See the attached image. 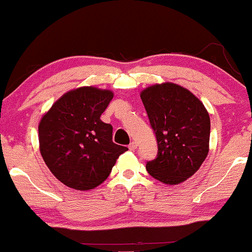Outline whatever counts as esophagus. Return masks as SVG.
Returning <instances> with one entry per match:
<instances>
[{
  "mask_svg": "<svg viewBox=\"0 0 252 252\" xmlns=\"http://www.w3.org/2000/svg\"><path fill=\"white\" fill-rule=\"evenodd\" d=\"M136 148H137V143L134 142V141H132V142H130V144H129V149L134 152V150H135Z\"/></svg>",
  "mask_w": 252,
  "mask_h": 252,
  "instance_id": "esophagus-1",
  "label": "esophagus"
}]
</instances>
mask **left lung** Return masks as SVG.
I'll return each mask as SVG.
<instances>
[{"mask_svg":"<svg viewBox=\"0 0 252 252\" xmlns=\"http://www.w3.org/2000/svg\"><path fill=\"white\" fill-rule=\"evenodd\" d=\"M150 126L158 141V156L147 172L166 185H179L200 168L210 149V115L189 90L174 83L141 91Z\"/></svg>","mask_w":252,"mask_h":252,"instance_id":"1","label":"left lung"}]
</instances>
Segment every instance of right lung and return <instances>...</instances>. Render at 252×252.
<instances>
[{
  "label": "right lung",
  "mask_w": 252,
  "mask_h": 252,
  "mask_svg": "<svg viewBox=\"0 0 252 252\" xmlns=\"http://www.w3.org/2000/svg\"><path fill=\"white\" fill-rule=\"evenodd\" d=\"M114 92L82 86L63 94L39 123V148L60 182L78 190L96 189L128 148L112 142L111 124L100 115Z\"/></svg>",
  "instance_id": "right-lung-1"
}]
</instances>
